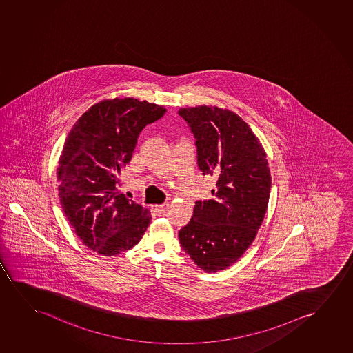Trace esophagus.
<instances>
[{"label":"esophagus","mask_w":353,"mask_h":353,"mask_svg":"<svg viewBox=\"0 0 353 353\" xmlns=\"http://www.w3.org/2000/svg\"><path fill=\"white\" fill-rule=\"evenodd\" d=\"M169 208V203H161V205H157L155 206V212L159 213V214H161V213H165V211Z\"/></svg>","instance_id":"34e87169"}]
</instances>
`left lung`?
Wrapping results in <instances>:
<instances>
[{
    "label": "left lung",
    "instance_id": "obj_1",
    "mask_svg": "<svg viewBox=\"0 0 353 353\" xmlns=\"http://www.w3.org/2000/svg\"><path fill=\"white\" fill-rule=\"evenodd\" d=\"M179 116L195 139L199 170L216 181L213 198L195 203L179 243L200 269L223 270L251 246L265 216L271 188L265 152L250 126L228 110L181 108Z\"/></svg>",
    "mask_w": 353,
    "mask_h": 353
}]
</instances>
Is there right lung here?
I'll return each mask as SVG.
<instances>
[{"mask_svg":"<svg viewBox=\"0 0 353 353\" xmlns=\"http://www.w3.org/2000/svg\"><path fill=\"white\" fill-rule=\"evenodd\" d=\"M166 108L132 97L99 102L83 114L65 141L59 160V198L83 243L103 256L137 245L150 213L119 193L121 170L137 137Z\"/></svg>","mask_w":353,"mask_h":353,"instance_id":"add662e5","label":"right lung"}]
</instances>
